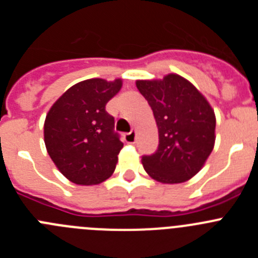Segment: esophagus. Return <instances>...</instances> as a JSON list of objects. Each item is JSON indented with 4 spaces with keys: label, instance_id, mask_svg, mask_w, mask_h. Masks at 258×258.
<instances>
[{
    "label": "esophagus",
    "instance_id": "obj_1",
    "mask_svg": "<svg viewBox=\"0 0 258 258\" xmlns=\"http://www.w3.org/2000/svg\"><path fill=\"white\" fill-rule=\"evenodd\" d=\"M137 140V132L136 131H132L131 133H126L124 136V141L126 143H136Z\"/></svg>",
    "mask_w": 258,
    "mask_h": 258
}]
</instances>
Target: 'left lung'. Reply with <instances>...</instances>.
Segmentation results:
<instances>
[{
  "label": "left lung",
  "mask_w": 258,
  "mask_h": 258,
  "mask_svg": "<svg viewBox=\"0 0 258 258\" xmlns=\"http://www.w3.org/2000/svg\"><path fill=\"white\" fill-rule=\"evenodd\" d=\"M137 89L154 112L159 147L142 157L152 179L182 183L200 172L216 141V115L207 98L184 77L169 74L161 80H137Z\"/></svg>",
  "instance_id": "8db88e82"
}]
</instances>
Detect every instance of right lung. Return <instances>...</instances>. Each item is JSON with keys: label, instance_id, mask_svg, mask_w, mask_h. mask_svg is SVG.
I'll use <instances>...</instances> for the list:
<instances>
[{"label": "right lung", "instance_id": "add662e5", "mask_svg": "<svg viewBox=\"0 0 258 258\" xmlns=\"http://www.w3.org/2000/svg\"><path fill=\"white\" fill-rule=\"evenodd\" d=\"M122 80L89 79L71 86L47 112L44 141L47 154L68 181L99 184L115 172L122 142L113 132L115 120L106 104Z\"/></svg>", "mask_w": 258, "mask_h": 258}]
</instances>
